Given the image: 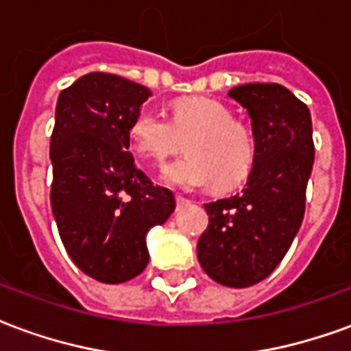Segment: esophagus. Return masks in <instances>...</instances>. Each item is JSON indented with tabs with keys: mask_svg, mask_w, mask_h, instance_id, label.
Wrapping results in <instances>:
<instances>
[{
	"mask_svg": "<svg viewBox=\"0 0 351 351\" xmlns=\"http://www.w3.org/2000/svg\"><path fill=\"white\" fill-rule=\"evenodd\" d=\"M188 203H190V199H186L184 195H176V205H178V206L188 205Z\"/></svg>",
	"mask_w": 351,
	"mask_h": 351,
	"instance_id": "34e87169",
	"label": "esophagus"
}]
</instances>
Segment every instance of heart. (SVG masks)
<instances>
[{
  "mask_svg": "<svg viewBox=\"0 0 351 351\" xmlns=\"http://www.w3.org/2000/svg\"><path fill=\"white\" fill-rule=\"evenodd\" d=\"M133 150L150 163H161L186 141L188 156L171 161L161 180L175 188H203L214 180L218 190L243 184L256 165V141L252 131L233 120L223 103L208 97H184L173 103V118L143 107L130 123Z\"/></svg>",
  "mask_w": 351,
  "mask_h": 351,
  "instance_id": "1",
  "label": "heart"
}]
</instances>
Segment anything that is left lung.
Masks as SVG:
<instances>
[{
    "mask_svg": "<svg viewBox=\"0 0 351 351\" xmlns=\"http://www.w3.org/2000/svg\"><path fill=\"white\" fill-rule=\"evenodd\" d=\"M252 120L256 165L241 193L206 203L199 237L203 271L221 286L248 287L271 274L301 228L314 141L308 107L280 84L229 90Z\"/></svg>",
    "mask_w": 351,
    "mask_h": 351,
    "instance_id": "obj_1",
    "label": "left lung"
}]
</instances>
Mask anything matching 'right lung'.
<instances>
[{
    "mask_svg": "<svg viewBox=\"0 0 351 351\" xmlns=\"http://www.w3.org/2000/svg\"><path fill=\"white\" fill-rule=\"evenodd\" d=\"M148 97L143 84L88 73L56 103L50 206L73 263L103 284L145 271L146 233L176 205L173 191L154 186L130 152V123Z\"/></svg>",
    "mask_w": 351,
    "mask_h": 351,
    "instance_id": "right-lung-1",
    "label": "right lung"
}]
</instances>
